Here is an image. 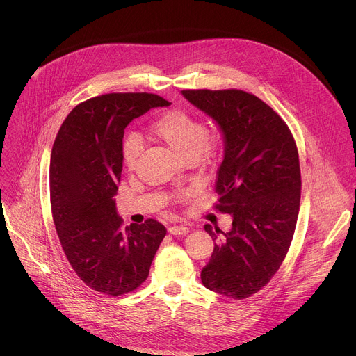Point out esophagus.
Instances as JSON below:
<instances>
[{
	"label": "esophagus",
	"mask_w": 356,
	"mask_h": 356,
	"mask_svg": "<svg viewBox=\"0 0 356 356\" xmlns=\"http://www.w3.org/2000/svg\"><path fill=\"white\" fill-rule=\"evenodd\" d=\"M169 232L172 235H186L188 234V228L186 225H172L169 227Z\"/></svg>",
	"instance_id": "34e87169"
}]
</instances>
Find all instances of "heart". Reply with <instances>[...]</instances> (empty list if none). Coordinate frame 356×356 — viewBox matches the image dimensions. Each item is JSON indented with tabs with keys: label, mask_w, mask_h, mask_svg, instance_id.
Here are the masks:
<instances>
[{
	"label": "heart",
	"mask_w": 356,
	"mask_h": 356,
	"mask_svg": "<svg viewBox=\"0 0 356 356\" xmlns=\"http://www.w3.org/2000/svg\"><path fill=\"white\" fill-rule=\"evenodd\" d=\"M152 139L169 146L175 154L187 163H210L222 146L220 128L207 129L206 122L198 115L173 108L158 115L149 125ZM143 143L138 134L131 132L122 143V159L128 170H134L142 155Z\"/></svg>",
	"instance_id": "b5f03b06"
}]
</instances>
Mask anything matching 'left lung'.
<instances>
[{
    "instance_id": "obj_1",
    "label": "left lung",
    "mask_w": 356,
    "mask_h": 356,
    "mask_svg": "<svg viewBox=\"0 0 356 356\" xmlns=\"http://www.w3.org/2000/svg\"><path fill=\"white\" fill-rule=\"evenodd\" d=\"M181 94L224 136L216 209L231 214L232 228L204 227L217 243L201 282L218 294L246 298L270 282L290 248L301 191L297 146L286 122L257 95L235 88Z\"/></svg>"
}]
</instances>
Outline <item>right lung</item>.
Listing matches in <instances>:
<instances>
[{
	"label": "right lung",
	"mask_w": 356,
	"mask_h": 356,
	"mask_svg": "<svg viewBox=\"0 0 356 356\" xmlns=\"http://www.w3.org/2000/svg\"><path fill=\"white\" fill-rule=\"evenodd\" d=\"M170 103L149 92H111L76 106L50 155V206L65 255L92 290L121 296L138 289L166 235L156 220L122 227L115 200L124 129Z\"/></svg>",
	"instance_id": "right-lung-1"
}]
</instances>
